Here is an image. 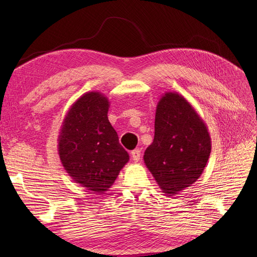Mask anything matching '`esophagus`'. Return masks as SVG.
I'll return each instance as SVG.
<instances>
[{"label":"esophagus","instance_id":"1","mask_svg":"<svg viewBox=\"0 0 257 257\" xmlns=\"http://www.w3.org/2000/svg\"><path fill=\"white\" fill-rule=\"evenodd\" d=\"M132 157H133V160L135 162H138L140 160V157H141V150L140 149H135L132 152Z\"/></svg>","mask_w":257,"mask_h":257}]
</instances>
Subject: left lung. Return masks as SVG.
Returning a JSON list of instances; mask_svg holds the SVG:
<instances>
[{"label": "left lung", "instance_id": "1", "mask_svg": "<svg viewBox=\"0 0 257 257\" xmlns=\"http://www.w3.org/2000/svg\"><path fill=\"white\" fill-rule=\"evenodd\" d=\"M210 154L211 138L203 119L182 95L166 92L156 109L154 141L144 156L162 192L173 196L191 187Z\"/></svg>", "mask_w": 257, "mask_h": 257}]
</instances>
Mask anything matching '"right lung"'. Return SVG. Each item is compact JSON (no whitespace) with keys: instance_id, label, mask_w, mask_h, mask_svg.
I'll list each match as a JSON object with an SVG mask.
<instances>
[{"instance_id":"1","label":"right lung","mask_w":257,"mask_h":257,"mask_svg":"<svg viewBox=\"0 0 257 257\" xmlns=\"http://www.w3.org/2000/svg\"><path fill=\"white\" fill-rule=\"evenodd\" d=\"M108 98L99 91L80 96L67 111L58 136V155L76 183L95 193L108 191L129 161L108 120Z\"/></svg>"}]
</instances>
